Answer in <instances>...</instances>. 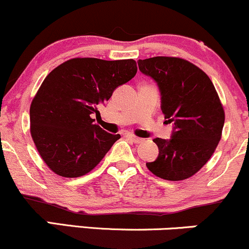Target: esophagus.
Instances as JSON below:
<instances>
[{
  "mask_svg": "<svg viewBox=\"0 0 249 249\" xmlns=\"http://www.w3.org/2000/svg\"><path fill=\"white\" fill-rule=\"evenodd\" d=\"M127 136H128V138H129L130 140H132L134 143H141V142L143 141V140L138 138V136H134V135H127Z\"/></svg>",
  "mask_w": 249,
  "mask_h": 249,
  "instance_id": "obj_1",
  "label": "esophagus"
}]
</instances>
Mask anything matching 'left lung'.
I'll return each instance as SVG.
<instances>
[{"label":"left lung","mask_w":249,"mask_h":249,"mask_svg":"<svg viewBox=\"0 0 249 249\" xmlns=\"http://www.w3.org/2000/svg\"><path fill=\"white\" fill-rule=\"evenodd\" d=\"M139 69L158 83L166 122L174 124L172 138L154 139L155 161L147 168L156 177L180 181L207 163L222 135L225 110L208 75L180 57L139 60Z\"/></svg>","instance_id":"left-lung-1"}]
</instances>
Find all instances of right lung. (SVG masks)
<instances>
[{"label": "right lung", "instance_id": "1", "mask_svg": "<svg viewBox=\"0 0 249 249\" xmlns=\"http://www.w3.org/2000/svg\"><path fill=\"white\" fill-rule=\"evenodd\" d=\"M136 71L134 60L76 57L49 72L30 105V134L49 169L79 178L100 163L121 136L105 132L91 115Z\"/></svg>", "mask_w": 249, "mask_h": 249}]
</instances>
